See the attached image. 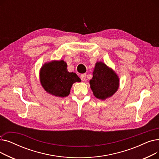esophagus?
<instances>
[{"label": "esophagus", "mask_w": 159, "mask_h": 159, "mask_svg": "<svg viewBox=\"0 0 159 159\" xmlns=\"http://www.w3.org/2000/svg\"><path fill=\"white\" fill-rule=\"evenodd\" d=\"M86 74L84 73V74H82L80 75V79L82 81H84L86 80Z\"/></svg>", "instance_id": "34e87169"}]
</instances>
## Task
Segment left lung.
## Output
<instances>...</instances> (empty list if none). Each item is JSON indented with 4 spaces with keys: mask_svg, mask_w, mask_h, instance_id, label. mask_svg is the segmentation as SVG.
<instances>
[{
    "mask_svg": "<svg viewBox=\"0 0 159 159\" xmlns=\"http://www.w3.org/2000/svg\"><path fill=\"white\" fill-rule=\"evenodd\" d=\"M93 75L89 84L93 95L97 98L104 100L117 91L119 85L118 76L103 62L96 63Z\"/></svg>",
    "mask_w": 159,
    "mask_h": 159,
    "instance_id": "8db88e82",
    "label": "left lung"
}]
</instances>
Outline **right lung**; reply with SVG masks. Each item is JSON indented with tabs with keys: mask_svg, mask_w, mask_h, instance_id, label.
I'll return each mask as SVG.
<instances>
[{
	"mask_svg": "<svg viewBox=\"0 0 159 159\" xmlns=\"http://www.w3.org/2000/svg\"><path fill=\"white\" fill-rule=\"evenodd\" d=\"M40 75L44 89L48 93L59 97L69 95L73 83L81 81L76 73L68 72L64 61L45 64L42 67Z\"/></svg>",
	"mask_w": 159,
	"mask_h": 159,
	"instance_id": "right-lung-1",
	"label": "right lung"
}]
</instances>
